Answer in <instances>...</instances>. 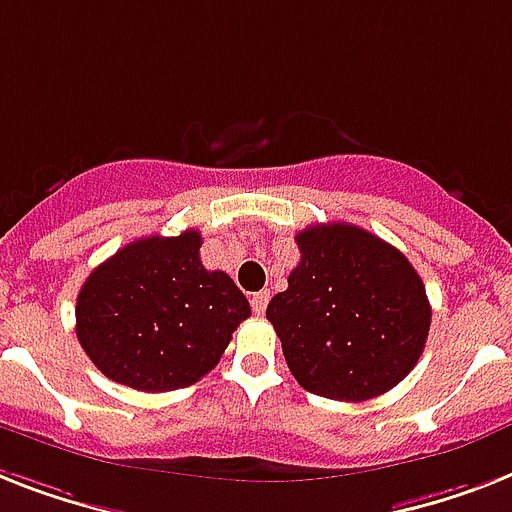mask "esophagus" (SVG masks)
I'll use <instances>...</instances> for the list:
<instances>
[{
	"label": "esophagus",
	"instance_id": "obj_1",
	"mask_svg": "<svg viewBox=\"0 0 512 512\" xmlns=\"http://www.w3.org/2000/svg\"><path fill=\"white\" fill-rule=\"evenodd\" d=\"M268 299H270V292L252 294V310H255V315L265 313V307H268Z\"/></svg>",
	"mask_w": 512,
	"mask_h": 512
}]
</instances>
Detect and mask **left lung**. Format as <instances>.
I'll use <instances>...</instances> for the list:
<instances>
[{
	"instance_id": "obj_1",
	"label": "left lung",
	"mask_w": 512,
	"mask_h": 512,
	"mask_svg": "<svg viewBox=\"0 0 512 512\" xmlns=\"http://www.w3.org/2000/svg\"><path fill=\"white\" fill-rule=\"evenodd\" d=\"M289 289L270 299L286 365L307 392L373 400L413 371L431 326L418 270L360 226L328 223L297 234Z\"/></svg>"
}]
</instances>
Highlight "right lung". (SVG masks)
<instances>
[{
    "instance_id": "obj_1",
    "label": "right lung",
    "mask_w": 512,
    "mask_h": 512,
    "mask_svg": "<svg viewBox=\"0 0 512 512\" xmlns=\"http://www.w3.org/2000/svg\"><path fill=\"white\" fill-rule=\"evenodd\" d=\"M202 236H144L91 270L76 302L83 352L107 378L173 392L210 373L249 302L223 270L199 260Z\"/></svg>"
}]
</instances>
